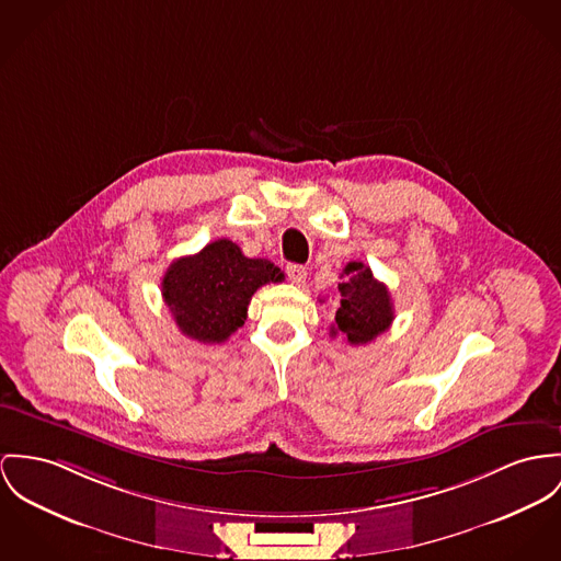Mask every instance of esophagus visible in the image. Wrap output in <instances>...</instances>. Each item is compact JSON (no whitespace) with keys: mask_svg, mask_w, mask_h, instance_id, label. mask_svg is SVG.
Here are the masks:
<instances>
[{"mask_svg":"<svg viewBox=\"0 0 561 561\" xmlns=\"http://www.w3.org/2000/svg\"><path fill=\"white\" fill-rule=\"evenodd\" d=\"M286 273H288V279H290L293 284H297V286L305 284L307 271H305V266H301V264H288V266H286Z\"/></svg>","mask_w":561,"mask_h":561,"instance_id":"34e87169","label":"esophagus"}]
</instances>
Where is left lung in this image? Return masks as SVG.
<instances>
[{
    "label": "left lung",
    "mask_w": 561,
    "mask_h": 561,
    "mask_svg": "<svg viewBox=\"0 0 561 561\" xmlns=\"http://www.w3.org/2000/svg\"><path fill=\"white\" fill-rule=\"evenodd\" d=\"M344 277L340 284L342 305L335 313L331 335L342 333L352 345L369 344L388 331L394 320L390 293L363 262H347Z\"/></svg>",
    "instance_id": "1"
}]
</instances>
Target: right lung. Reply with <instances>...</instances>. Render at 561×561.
<instances>
[{"mask_svg": "<svg viewBox=\"0 0 561 561\" xmlns=\"http://www.w3.org/2000/svg\"><path fill=\"white\" fill-rule=\"evenodd\" d=\"M271 282H284L279 266L248 259L237 243L217 239L194 256L174 260L162 279V297L183 335L221 344L245 324L254 293Z\"/></svg>", "mask_w": 561, "mask_h": 561, "instance_id": "obj_1", "label": "right lung"}]
</instances>
